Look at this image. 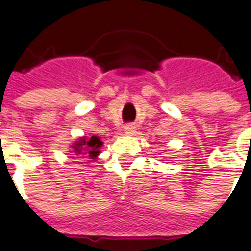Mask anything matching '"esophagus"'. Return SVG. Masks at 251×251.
Instances as JSON below:
<instances>
[{
  "label": "esophagus",
  "mask_w": 251,
  "mask_h": 251,
  "mask_svg": "<svg viewBox=\"0 0 251 251\" xmlns=\"http://www.w3.org/2000/svg\"><path fill=\"white\" fill-rule=\"evenodd\" d=\"M134 132H136V126H133V124H126L124 134H133Z\"/></svg>",
  "instance_id": "1"
}]
</instances>
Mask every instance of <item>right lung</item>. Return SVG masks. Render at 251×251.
<instances>
[{
	"mask_svg": "<svg viewBox=\"0 0 251 251\" xmlns=\"http://www.w3.org/2000/svg\"><path fill=\"white\" fill-rule=\"evenodd\" d=\"M102 146V141H100V138L96 137V136H92V137H80L78 138V141H75L73 144V152L78 156H82V158H91L96 159L97 155L100 154V148Z\"/></svg>",
	"mask_w": 251,
	"mask_h": 251,
	"instance_id": "obj_1",
	"label": "right lung"
}]
</instances>
